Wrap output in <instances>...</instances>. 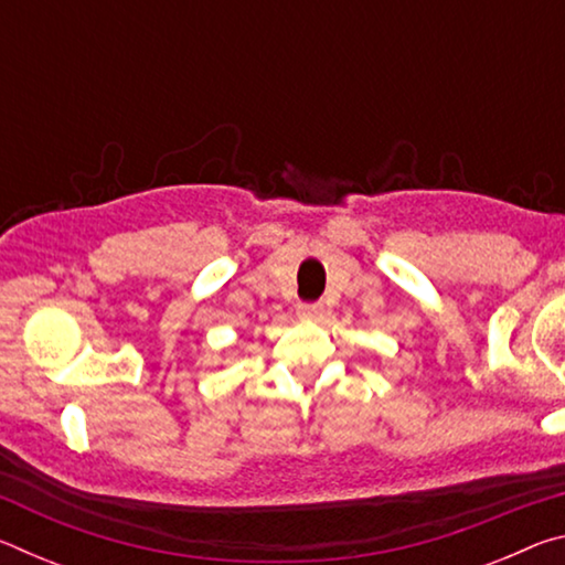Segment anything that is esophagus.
I'll use <instances>...</instances> for the list:
<instances>
[{"instance_id":"34e87169","label":"esophagus","mask_w":565,"mask_h":565,"mask_svg":"<svg viewBox=\"0 0 565 565\" xmlns=\"http://www.w3.org/2000/svg\"><path fill=\"white\" fill-rule=\"evenodd\" d=\"M299 319H309V321H317L323 317V303H299Z\"/></svg>"}]
</instances>
